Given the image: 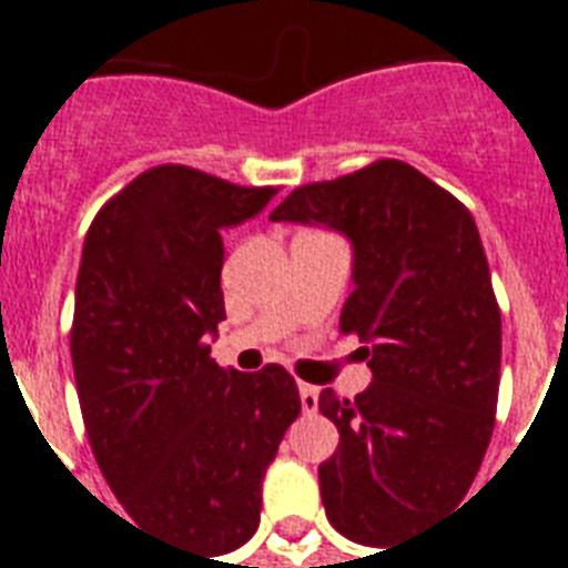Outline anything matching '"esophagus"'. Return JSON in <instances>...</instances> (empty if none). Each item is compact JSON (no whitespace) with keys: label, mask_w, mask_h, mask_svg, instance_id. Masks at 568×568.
Instances as JSON below:
<instances>
[{"label":"esophagus","mask_w":568,"mask_h":568,"mask_svg":"<svg viewBox=\"0 0 568 568\" xmlns=\"http://www.w3.org/2000/svg\"><path fill=\"white\" fill-rule=\"evenodd\" d=\"M297 392H301L303 413H315L318 409V388L310 386V383H297Z\"/></svg>","instance_id":"34e87169"}]
</instances>
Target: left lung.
Masks as SVG:
<instances>
[{
  "mask_svg": "<svg viewBox=\"0 0 568 568\" xmlns=\"http://www.w3.org/2000/svg\"><path fill=\"white\" fill-rule=\"evenodd\" d=\"M271 221L324 223L354 244L338 327L359 336L374 379L354 400L321 392L338 427L321 501L342 537L388 551L466 498L493 439L501 310L480 232L457 196L397 159L301 185Z\"/></svg>",
  "mask_w": 568,
  "mask_h": 568,
  "instance_id": "obj_1",
  "label": "left lung"
}]
</instances>
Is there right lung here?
<instances>
[{"label": "right lung", "instance_id": "add662e5", "mask_svg": "<svg viewBox=\"0 0 568 568\" xmlns=\"http://www.w3.org/2000/svg\"><path fill=\"white\" fill-rule=\"evenodd\" d=\"M274 194L150 168L97 212L75 276L70 354L102 477L141 528L205 557L256 534L262 477L301 415L283 365L241 374L209 356L226 318L221 232Z\"/></svg>", "mask_w": 568, "mask_h": 568}]
</instances>
